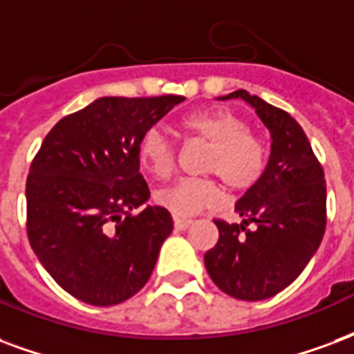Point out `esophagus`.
<instances>
[{
    "instance_id": "esophagus-1",
    "label": "esophagus",
    "mask_w": 354,
    "mask_h": 354,
    "mask_svg": "<svg viewBox=\"0 0 354 354\" xmlns=\"http://www.w3.org/2000/svg\"><path fill=\"white\" fill-rule=\"evenodd\" d=\"M191 225H193L191 219H185V217H174V227H176V230H185L187 227H191Z\"/></svg>"
}]
</instances>
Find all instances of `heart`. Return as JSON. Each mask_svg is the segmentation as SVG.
I'll return each instance as SVG.
<instances>
[{
    "label": "heart",
    "mask_w": 354,
    "mask_h": 354,
    "mask_svg": "<svg viewBox=\"0 0 354 354\" xmlns=\"http://www.w3.org/2000/svg\"><path fill=\"white\" fill-rule=\"evenodd\" d=\"M180 129L208 144L201 169L219 178L232 193L248 191L263 176L266 150L234 112H193L180 122ZM138 161L150 176L163 180L174 170L176 148L163 131L151 127L138 142ZM156 201L176 217H189L219 204L221 189L212 178H182L157 191Z\"/></svg>",
    "instance_id": "1"
}]
</instances>
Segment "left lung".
Instances as JSON below:
<instances>
[{
  "mask_svg": "<svg viewBox=\"0 0 354 354\" xmlns=\"http://www.w3.org/2000/svg\"><path fill=\"white\" fill-rule=\"evenodd\" d=\"M217 99H242L270 131L263 176L234 206L242 223L214 219L219 240L204 255L212 281L225 295L257 302L289 287L319 250L326 227L324 172L290 114L245 90ZM248 224L254 227L245 230Z\"/></svg>",
  "mask_w": 354,
  "mask_h": 354,
  "instance_id": "1",
  "label": "left lung"
}]
</instances>
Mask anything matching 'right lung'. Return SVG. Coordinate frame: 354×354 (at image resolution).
Listing matches in <instances>:
<instances>
[{
  "label": "right lung",
  "instance_id": "1",
  "mask_svg": "<svg viewBox=\"0 0 354 354\" xmlns=\"http://www.w3.org/2000/svg\"><path fill=\"white\" fill-rule=\"evenodd\" d=\"M182 95L101 97L62 118L41 144L26 184L28 238L54 281L91 306L137 295L157 263L172 217L144 206L138 142Z\"/></svg>",
  "mask_w": 354,
  "mask_h": 354
}]
</instances>
